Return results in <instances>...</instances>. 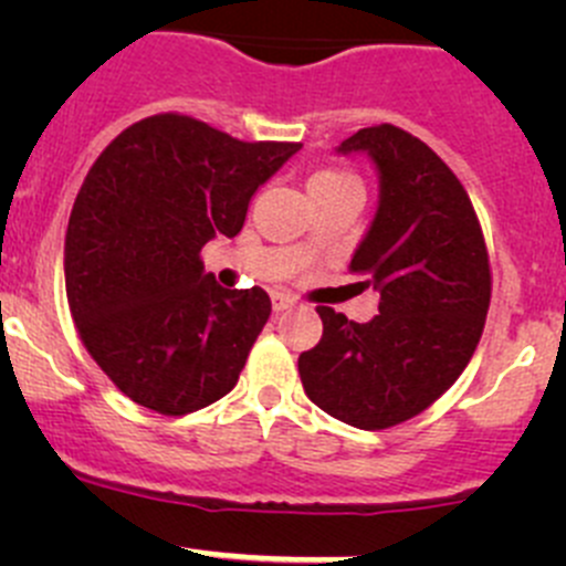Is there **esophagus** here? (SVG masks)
Here are the masks:
<instances>
[{
    "label": "esophagus",
    "instance_id": "1",
    "mask_svg": "<svg viewBox=\"0 0 566 566\" xmlns=\"http://www.w3.org/2000/svg\"><path fill=\"white\" fill-rule=\"evenodd\" d=\"M271 304H273V312H287V310H293L295 306V301L290 298V295H284V293H273V298H271Z\"/></svg>",
    "mask_w": 566,
    "mask_h": 566
}]
</instances>
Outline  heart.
I'll list each match as a JSON object with an SVG mask.
<instances>
[{
	"instance_id": "1",
	"label": "heart",
	"mask_w": 566,
	"mask_h": 566,
	"mask_svg": "<svg viewBox=\"0 0 566 566\" xmlns=\"http://www.w3.org/2000/svg\"><path fill=\"white\" fill-rule=\"evenodd\" d=\"M345 186H358V180L353 175L342 172V169H319L310 177V193H319V191H336V188ZM298 249H306V241L301 243Z\"/></svg>"
}]
</instances>
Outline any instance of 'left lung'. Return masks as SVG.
<instances>
[{"label":"left lung","instance_id":"1","mask_svg":"<svg viewBox=\"0 0 566 566\" xmlns=\"http://www.w3.org/2000/svg\"><path fill=\"white\" fill-rule=\"evenodd\" d=\"M369 153L380 205L350 260L380 293L369 323L317 306L323 336L301 353L306 397L358 430H389L430 408L471 361L493 276L482 224L458 175L391 123L361 128L339 153Z\"/></svg>","mask_w":566,"mask_h":566}]
</instances>
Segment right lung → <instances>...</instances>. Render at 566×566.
Here are the masks:
<instances>
[{
	"label": "right lung",
	"mask_w": 566,
	"mask_h": 566,
	"mask_svg": "<svg viewBox=\"0 0 566 566\" xmlns=\"http://www.w3.org/2000/svg\"><path fill=\"white\" fill-rule=\"evenodd\" d=\"M298 150L167 112L128 125L90 167L67 221V306L136 405L186 416L235 389L271 298L216 284L199 251L241 232L256 188Z\"/></svg>",
	"instance_id": "1"
}]
</instances>
